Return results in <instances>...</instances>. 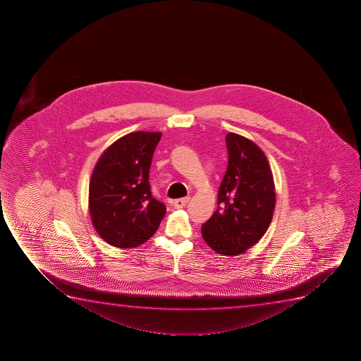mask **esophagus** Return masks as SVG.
<instances>
[{
  "instance_id": "obj_1",
  "label": "esophagus",
  "mask_w": 361,
  "mask_h": 361,
  "mask_svg": "<svg viewBox=\"0 0 361 361\" xmlns=\"http://www.w3.org/2000/svg\"><path fill=\"white\" fill-rule=\"evenodd\" d=\"M188 202H190V197H183V198H180V200H174L173 205H174V208L181 209L183 208Z\"/></svg>"
}]
</instances>
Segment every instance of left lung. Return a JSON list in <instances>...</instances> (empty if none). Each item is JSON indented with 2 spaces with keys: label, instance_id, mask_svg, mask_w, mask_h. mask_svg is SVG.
Listing matches in <instances>:
<instances>
[{
  "label": "left lung",
  "instance_id": "left-lung-1",
  "mask_svg": "<svg viewBox=\"0 0 361 361\" xmlns=\"http://www.w3.org/2000/svg\"><path fill=\"white\" fill-rule=\"evenodd\" d=\"M228 166L217 195L216 212L202 226L212 250L225 256L245 252L266 233L276 207L267 158L244 136L226 135Z\"/></svg>",
  "mask_w": 361,
  "mask_h": 361
}]
</instances>
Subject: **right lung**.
Segmentation results:
<instances>
[{
	"label": "right lung",
	"instance_id": "1",
	"mask_svg": "<svg viewBox=\"0 0 361 361\" xmlns=\"http://www.w3.org/2000/svg\"><path fill=\"white\" fill-rule=\"evenodd\" d=\"M161 133L135 132L104 152L90 185V212L99 235L117 247H136L152 237L166 215L153 198L149 173Z\"/></svg>",
	"mask_w": 361,
	"mask_h": 361
}]
</instances>
